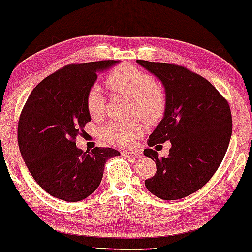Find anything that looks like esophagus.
Wrapping results in <instances>:
<instances>
[{
  "instance_id": "34e87169",
  "label": "esophagus",
  "mask_w": 252,
  "mask_h": 252,
  "mask_svg": "<svg viewBox=\"0 0 252 252\" xmlns=\"http://www.w3.org/2000/svg\"><path fill=\"white\" fill-rule=\"evenodd\" d=\"M123 155H125L126 157H129V158H133V159H137V158H140V157L142 156V152L141 151H135V152H133V151H125L122 153Z\"/></svg>"
}]
</instances>
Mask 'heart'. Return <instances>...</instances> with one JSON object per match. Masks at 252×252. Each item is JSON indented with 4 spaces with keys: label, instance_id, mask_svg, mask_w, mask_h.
Masks as SVG:
<instances>
[{
    "label": "heart",
    "instance_id": "1",
    "mask_svg": "<svg viewBox=\"0 0 252 252\" xmlns=\"http://www.w3.org/2000/svg\"><path fill=\"white\" fill-rule=\"evenodd\" d=\"M111 91L130 97L134 103V111L142 119L152 121L158 118L164 110L166 98L161 86L154 82L149 73L131 64H122L109 73L106 80ZM105 96L98 87H93L87 94V108L94 118L100 117L105 109ZM142 133V126L137 121H112L103 134L112 144L131 146Z\"/></svg>",
    "mask_w": 252,
    "mask_h": 252
}]
</instances>
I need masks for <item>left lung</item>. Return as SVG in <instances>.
I'll return each instance as SVG.
<instances>
[{"label":"left lung","mask_w":252,"mask_h":252,"mask_svg":"<svg viewBox=\"0 0 252 252\" xmlns=\"http://www.w3.org/2000/svg\"><path fill=\"white\" fill-rule=\"evenodd\" d=\"M165 90L161 121L150 135L149 146L170 141L167 157L145 149L156 164V174L145 187L157 198L172 201L201 189L220 165L231 136V113L218 90L187 68L160 62L136 60Z\"/></svg>","instance_id":"left-lung-1"}]
</instances>
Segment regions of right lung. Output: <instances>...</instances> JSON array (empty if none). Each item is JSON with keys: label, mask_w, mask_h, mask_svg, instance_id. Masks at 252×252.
<instances>
[{"label": "right lung", "mask_w": 252, "mask_h": 252, "mask_svg": "<svg viewBox=\"0 0 252 252\" xmlns=\"http://www.w3.org/2000/svg\"><path fill=\"white\" fill-rule=\"evenodd\" d=\"M120 61L72 64L33 88L18 122V145L33 179L49 194L66 202L87 198L100 185L106 161L120 153L110 147L83 152L75 139L92 120L87 94L97 73Z\"/></svg>", "instance_id": "1"}]
</instances>
